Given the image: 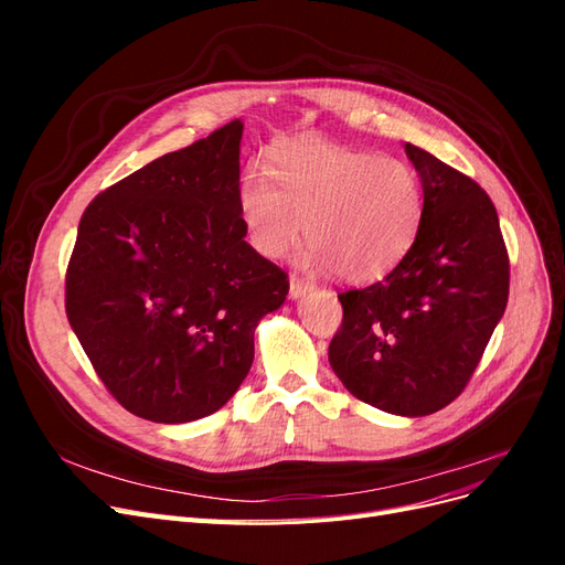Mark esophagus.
<instances>
[{"label":"esophagus","mask_w":565,"mask_h":565,"mask_svg":"<svg viewBox=\"0 0 565 565\" xmlns=\"http://www.w3.org/2000/svg\"><path fill=\"white\" fill-rule=\"evenodd\" d=\"M309 289H311V282H303L297 276L289 278V299H299V297H303L306 292H309Z\"/></svg>","instance_id":"1"}]
</instances>
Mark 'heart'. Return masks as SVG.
<instances>
[{
  "instance_id": "heart-1",
  "label": "heart",
  "mask_w": 565,
  "mask_h": 565,
  "mask_svg": "<svg viewBox=\"0 0 565 565\" xmlns=\"http://www.w3.org/2000/svg\"><path fill=\"white\" fill-rule=\"evenodd\" d=\"M249 243L282 256L306 221L303 264L334 268L349 282L377 280L413 247L424 193L419 174L398 158H377L332 143H282L268 174L249 172L237 188Z\"/></svg>"
}]
</instances>
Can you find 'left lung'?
Listing matches in <instances>:
<instances>
[{"label": "left lung", "mask_w": 565, "mask_h": 565, "mask_svg": "<svg viewBox=\"0 0 565 565\" xmlns=\"http://www.w3.org/2000/svg\"><path fill=\"white\" fill-rule=\"evenodd\" d=\"M422 179L413 247L388 276L341 292L330 365L358 401L424 417L450 405L481 361L509 299V254L488 193L405 143Z\"/></svg>", "instance_id": "obj_1"}]
</instances>
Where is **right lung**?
<instances>
[{
  "mask_svg": "<svg viewBox=\"0 0 565 565\" xmlns=\"http://www.w3.org/2000/svg\"><path fill=\"white\" fill-rule=\"evenodd\" d=\"M243 122L152 160L84 210L65 313L110 396L183 424L224 407L254 361V330L287 273L245 241Z\"/></svg>",
  "mask_w": 565,
  "mask_h": 565,
  "instance_id": "obj_1",
  "label": "right lung"
}]
</instances>
